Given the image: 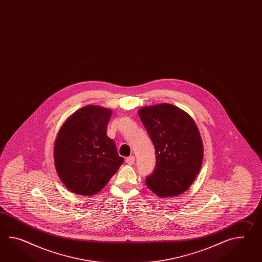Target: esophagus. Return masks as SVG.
Segmentation results:
<instances>
[{"mask_svg":"<svg viewBox=\"0 0 262 262\" xmlns=\"http://www.w3.org/2000/svg\"><path fill=\"white\" fill-rule=\"evenodd\" d=\"M134 161H135V157H134V156H129V157H128V158L126 159V162H127V164H128V165H129V166L134 165Z\"/></svg>","mask_w":262,"mask_h":262,"instance_id":"esophagus-1","label":"esophagus"}]
</instances>
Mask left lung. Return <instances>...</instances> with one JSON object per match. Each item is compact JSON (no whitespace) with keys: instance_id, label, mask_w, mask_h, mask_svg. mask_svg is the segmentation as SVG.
Here are the masks:
<instances>
[{"instance_id":"1","label":"left lung","mask_w":262,"mask_h":262,"mask_svg":"<svg viewBox=\"0 0 262 262\" xmlns=\"http://www.w3.org/2000/svg\"><path fill=\"white\" fill-rule=\"evenodd\" d=\"M154 143L156 166L146 179L147 187L160 197H174L192 185L201 169L204 146L191 116L171 104L138 111Z\"/></svg>"}]
</instances>
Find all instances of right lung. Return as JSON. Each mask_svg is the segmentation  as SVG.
<instances>
[{"instance_id": "right-lung-1", "label": "right lung", "mask_w": 262, "mask_h": 262, "mask_svg": "<svg viewBox=\"0 0 262 262\" xmlns=\"http://www.w3.org/2000/svg\"><path fill=\"white\" fill-rule=\"evenodd\" d=\"M110 108L96 105L77 110L64 122L54 147L55 166L65 186L78 195L92 196L108 184L124 158L107 136Z\"/></svg>"}]
</instances>
